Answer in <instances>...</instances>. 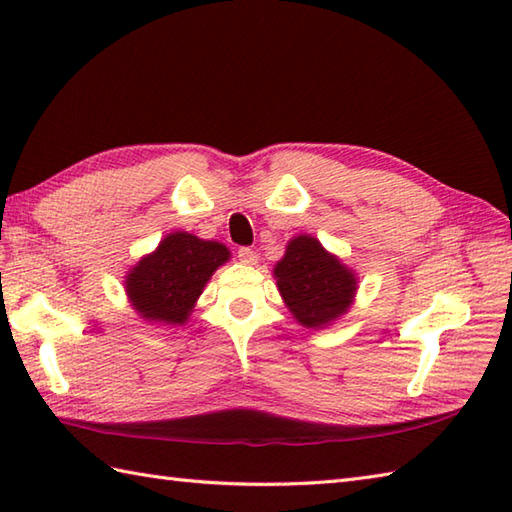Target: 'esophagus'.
Segmentation results:
<instances>
[{
    "label": "esophagus",
    "instance_id": "esophagus-1",
    "mask_svg": "<svg viewBox=\"0 0 512 512\" xmlns=\"http://www.w3.org/2000/svg\"><path fill=\"white\" fill-rule=\"evenodd\" d=\"M237 257H239V262L242 264H248V266H255L257 264V253L253 248H248V246H242L237 250Z\"/></svg>",
    "mask_w": 512,
    "mask_h": 512
}]
</instances>
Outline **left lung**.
<instances>
[{"label": "left lung", "instance_id": "left-lung-1", "mask_svg": "<svg viewBox=\"0 0 512 512\" xmlns=\"http://www.w3.org/2000/svg\"><path fill=\"white\" fill-rule=\"evenodd\" d=\"M273 275L292 317L303 328H325L350 310L358 281L354 270L328 253L317 237L297 235Z\"/></svg>", "mask_w": 512, "mask_h": 512}]
</instances>
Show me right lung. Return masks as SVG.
<instances>
[{"mask_svg": "<svg viewBox=\"0 0 512 512\" xmlns=\"http://www.w3.org/2000/svg\"><path fill=\"white\" fill-rule=\"evenodd\" d=\"M228 248L187 231L169 233L125 277L132 308L149 323L182 325L195 308L206 281L228 262Z\"/></svg>", "mask_w": 512, "mask_h": 512, "instance_id": "add662e5", "label": "right lung"}]
</instances>
